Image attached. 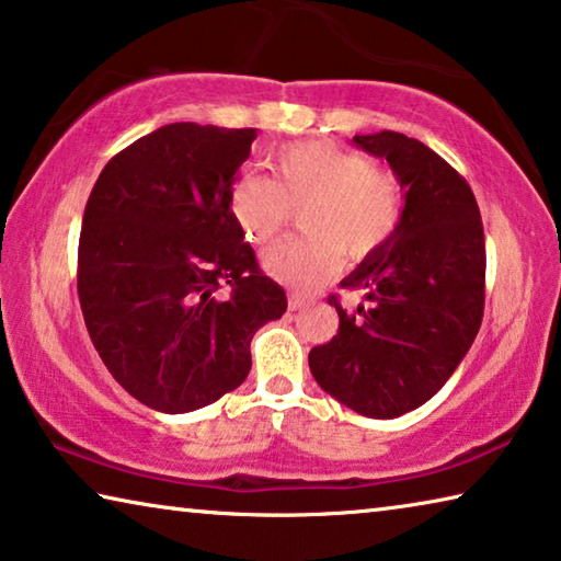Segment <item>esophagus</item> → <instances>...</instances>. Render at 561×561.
Instances as JSON below:
<instances>
[{"mask_svg":"<svg viewBox=\"0 0 561 561\" xmlns=\"http://www.w3.org/2000/svg\"><path fill=\"white\" fill-rule=\"evenodd\" d=\"M306 306H308L306 298L298 296V293H290V296H288V308L290 310H300V308H306Z\"/></svg>","mask_w":561,"mask_h":561,"instance_id":"esophagus-1","label":"esophagus"}]
</instances>
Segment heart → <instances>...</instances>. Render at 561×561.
Segmentation results:
<instances>
[{"instance_id":"obj_1","label":"heart","mask_w":561,"mask_h":561,"mask_svg":"<svg viewBox=\"0 0 561 561\" xmlns=\"http://www.w3.org/2000/svg\"><path fill=\"white\" fill-rule=\"evenodd\" d=\"M275 179L243 171L228 191V208L248 243L265 245L300 214L306 236L288 238L263 255L280 283L310 290L351 259L378 251L402 220V188L390 171L360 153L325 141L286 144L273 153Z\"/></svg>"}]
</instances>
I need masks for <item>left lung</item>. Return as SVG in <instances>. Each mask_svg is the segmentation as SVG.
Listing matches in <instances>:
<instances>
[{"instance_id":"obj_1","label":"left lung","mask_w":561,"mask_h":561,"mask_svg":"<svg viewBox=\"0 0 561 561\" xmlns=\"http://www.w3.org/2000/svg\"><path fill=\"white\" fill-rule=\"evenodd\" d=\"M390 163L405 188L398 231L341 283L370 300L345 313L308 365L320 388L365 417L390 420L443 388L474 343L484 313V231L460 173L398 131L353 136Z\"/></svg>"}]
</instances>
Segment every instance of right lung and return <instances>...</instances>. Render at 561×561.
I'll use <instances>...</instances> for the list:
<instances>
[{"label": "right lung", "mask_w": 561, "mask_h": 561, "mask_svg": "<svg viewBox=\"0 0 561 561\" xmlns=\"http://www.w3.org/2000/svg\"><path fill=\"white\" fill-rule=\"evenodd\" d=\"M255 128L169 124L118 151L91 188L77 288L91 343L146 408L179 415L236 390L286 290L228 208Z\"/></svg>", "instance_id": "obj_1"}]
</instances>
